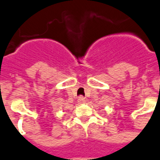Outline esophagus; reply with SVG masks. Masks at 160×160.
Listing matches in <instances>:
<instances>
[{
	"instance_id": "34e87169",
	"label": "esophagus",
	"mask_w": 160,
	"mask_h": 160,
	"mask_svg": "<svg viewBox=\"0 0 160 160\" xmlns=\"http://www.w3.org/2000/svg\"><path fill=\"white\" fill-rule=\"evenodd\" d=\"M85 102H86V99H85L84 97H82V96H80V97L78 98V102H79V103H84Z\"/></svg>"
}]
</instances>
